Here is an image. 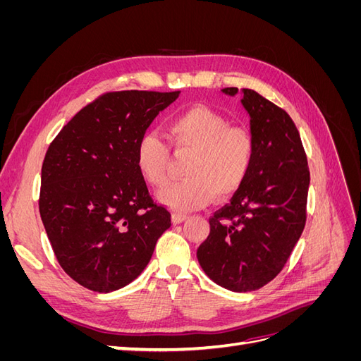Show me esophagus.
I'll list each match as a JSON object with an SVG mask.
<instances>
[{
	"label": "esophagus",
	"mask_w": 361,
	"mask_h": 361,
	"mask_svg": "<svg viewBox=\"0 0 361 361\" xmlns=\"http://www.w3.org/2000/svg\"><path fill=\"white\" fill-rule=\"evenodd\" d=\"M187 218H188V215L176 212V214L171 215V221H173V224H180V223H183L185 220H187Z\"/></svg>",
	"instance_id": "34e87169"
}]
</instances>
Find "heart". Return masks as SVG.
Listing matches in <instances>:
<instances>
[{"label":"heart","mask_w":361,"mask_h":361,"mask_svg":"<svg viewBox=\"0 0 361 361\" xmlns=\"http://www.w3.org/2000/svg\"><path fill=\"white\" fill-rule=\"evenodd\" d=\"M167 138L174 155L188 157L185 179L159 194L176 211H194L212 199L231 197L247 180L255 161V140L247 129L231 126L221 114L203 105L173 117ZM137 169L149 185L162 188L170 179V150L157 133L141 135L135 149Z\"/></svg>","instance_id":"1"}]
</instances>
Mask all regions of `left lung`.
I'll list each match as a JSON object with an SVG mask.
<instances>
[{
	"label": "left lung",
	"instance_id": "left-lung-1",
	"mask_svg": "<svg viewBox=\"0 0 361 361\" xmlns=\"http://www.w3.org/2000/svg\"><path fill=\"white\" fill-rule=\"evenodd\" d=\"M238 94L236 87L221 90ZM255 161L247 180L211 218L197 250L216 285L233 292L260 289L285 267L305 226L310 185L307 157L289 114L257 92L243 89Z\"/></svg>",
	"mask_w": 361,
	"mask_h": 361
}]
</instances>
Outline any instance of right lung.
Instances as JSON below:
<instances>
[{
    "label": "right lung",
    "mask_w": 361,
    "mask_h": 361,
    "mask_svg": "<svg viewBox=\"0 0 361 361\" xmlns=\"http://www.w3.org/2000/svg\"><path fill=\"white\" fill-rule=\"evenodd\" d=\"M179 93H105L76 113L48 147L40 216L59 264L87 289L106 293L129 285L171 226V214L149 195L135 149Z\"/></svg>",
    "instance_id": "right-lung-1"
}]
</instances>
